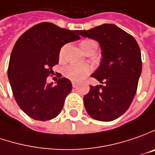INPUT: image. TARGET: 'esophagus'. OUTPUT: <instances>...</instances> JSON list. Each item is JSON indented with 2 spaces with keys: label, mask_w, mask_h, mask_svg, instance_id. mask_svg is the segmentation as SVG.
<instances>
[{
  "label": "esophagus",
  "mask_w": 155,
  "mask_h": 155,
  "mask_svg": "<svg viewBox=\"0 0 155 155\" xmlns=\"http://www.w3.org/2000/svg\"><path fill=\"white\" fill-rule=\"evenodd\" d=\"M78 83L76 81H72V86L73 87H76V86H77Z\"/></svg>",
  "instance_id": "1"
}]
</instances>
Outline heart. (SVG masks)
Returning <instances> with one entry per match:
<instances>
[{
	"instance_id": "1",
	"label": "heart",
	"mask_w": 155,
	"mask_h": 155,
	"mask_svg": "<svg viewBox=\"0 0 155 155\" xmlns=\"http://www.w3.org/2000/svg\"><path fill=\"white\" fill-rule=\"evenodd\" d=\"M90 42H94L93 40H84L81 42V46L87 45ZM63 54V49H61L60 52V56H62ZM91 72V68L87 64H70L64 68V75L68 79L72 81H80L86 75H87Z\"/></svg>"
}]
</instances>
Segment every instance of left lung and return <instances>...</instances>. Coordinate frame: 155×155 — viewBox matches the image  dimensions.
Listing matches in <instances>:
<instances>
[{"label": "left lung", "instance_id": "obj_1", "mask_svg": "<svg viewBox=\"0 0 155 155\" xmlns=\"http://www.w3.org/2000/svg\"><path fill=\"white\" fill-rule=\"evenodd\" d=\"M77 32L98 41L102 51L100 66L91 76L104 85L90 86L83 98L85 108L96 120H115L129 109L136 95L141 73L139 45L130 34L112 24Z\"/></svg>", "mask_w": 155, "mask_h": 155}]
</instances>
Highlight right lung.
Returning <instances> with one entry per match:
<instances>
[{"instance_id":"add662e5","label":"right lung","mask_w":155,"mask_h":155,"mask_svg":"<svg viewBox=\"0 0 155 155\" xmlns=\"http://www.w3.org/2000/svg\"><path fill=\"white\" fill-rule=\"evenodd\" d=\"M77 33L43 22L27 30L14 45L8 64V80L18 105L35 120L55 118L72 90L67 78H59L56 86L48 84L46 79L59 62L61 47L81 38Z\"/></svg>"}]
</instances>
